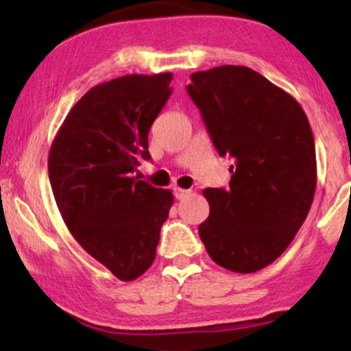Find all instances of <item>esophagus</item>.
Returning <instances> with one entry per match:
<instances>
[{
	"mask_svg": "<svg viewBox=\"0 0 351 351\" xmlns=\"http://www.w3.org/2000/svg\"><path fill=\"white\" fill-rule=\"evenodd\" d=\"M191 189H183V188H175V196L176 199H184L186 196H189Z\"/></svg>",
	"mask_w": 351,
	"mask_h": 351,
	"instance_id": "esophagus-1",
	"label": "esophagus"
}]
</instances>
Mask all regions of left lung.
<instances>
[{
	"label": "left lung",
	"mask_w": 351,
	"mask_h": 351,
	"mask_svg": "<svg viewBox=\"0 0 351 351\" xmlns=\"http://www.w3.org/2000/svg\"><path fill=\"white\" fill-rule=\"evenodd\" d=\"M217 153L234 165L229 188H208L199 237L228 271L257 272L292 243L317 188L315 143L300 104L259 72L221 66L186 87Z\"/></svg>",
	"instance_id": "left-lung-1"
}]
</instances>
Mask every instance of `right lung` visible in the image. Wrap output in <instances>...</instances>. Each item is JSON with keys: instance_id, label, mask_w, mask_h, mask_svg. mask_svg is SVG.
I'll use <instances>...</instances> for the list:
<instances>
[{"instance_id": "add662e5", "label": "right lung", "mask_w": 351, "mask_h": 351, "mask_svg": "<svg viewBox=\"0 0 351 351\" xmlns=\"http://www.w3.org/2000/svg\"><path fill=\"white\" fill-rule=\"evenodd\" d=\"M173 75L130 74L92 87L51 145L47 170L74 239L117 279L135 280L155 261L170 189L134 173L150 160L148 132L171 95Z\"/></svg>"}]
</instances>
